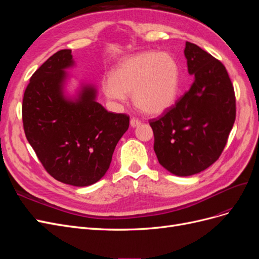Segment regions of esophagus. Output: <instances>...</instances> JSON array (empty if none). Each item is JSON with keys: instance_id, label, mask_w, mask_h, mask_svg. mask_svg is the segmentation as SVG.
I'll return each instance as SVG.
<instances>
[{"instance_id": "obj_1", "label": "esophagus", "mask_w": 259, "mask_h": 259, "mask_svg": "<svg viewBox=\"0 0 259 259\" xmlns=\"http://www.w3.org/2000/svg\"><path fill=\"white\" fill-rule=\"evenodd\" d=\"M130 123H131V126L132 127H137L138 125H140V123H142V122H140V120L135 119V117H133V119H131Z\"/></svg>"}]
</instances>
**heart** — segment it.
<instances>
[{
	"mask_svg": "<svg viewBox=\"0 0 259 259\" xmlns=\"http://www.w3.org/2000/svg\"><path fill=\"white\" fill-rule=\"evenodd\" d=\"M101 86L108 99L122 103L132 94L133 103L143 112L161 114L177 98L179 67L169 54L143 52L122 59Z\"/></svg>",
	"mask_w": 259,
	"mask_h": 259,
	"instance_id": "heart-1",
	"label": "heart"
}]
</instances>
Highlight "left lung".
<instances>
[{"instance_id":"1","label":"left lung","mask_w":259,"mask_h":259,"mask_svg":"<svg viewBox=\"0 0 259 259\" xmlns=\"http://www.w3.org/2000/svg\"><path fill=\"white\" fill-rule=\"evenodd\" d=\"M190 90L159 119L150 120L161 165L176 176L206 169L221 156L236 120V96L221 61L186 42Z\"/></svg>"}]
</instances>
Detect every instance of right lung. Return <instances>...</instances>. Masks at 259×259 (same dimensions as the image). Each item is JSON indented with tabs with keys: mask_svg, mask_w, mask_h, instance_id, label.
I'll use <instances>...</instances> for the list:
<instances>
[{
	"mask_svg": "<svg viewBox=\"0 0 259 259\" xmlns=\"http://www.w3.org/2000/svg\"><path fill=\"white\" fill-rule=\"evenodd\" d=\"M71 50L55 53L31 76L22 100L23 130L48 173L75 187L97 183L110 166L130 116L108 112L97 103L95 85L82 83L69 96L66 70Z\"/></svg>",
	"mask_w": 259,
	"mask_h": 259,
	"instance_id": "1",
	"label": "right lung"
}]
</instances>
